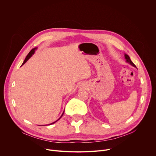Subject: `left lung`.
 <instances>
[{"label":"left lung","instance_id":"obj_1","mask_svg":"<svg viewBox=\"0 0 156 156\" xmlns=\"http://www.w3.org/2000/svg\"><path fill=\"white\" fill-rule=\"evenodd\" d=\"M125 58L126 59V62H128V63H129L130 65H131L132 66H135V67H136L135 65L131 62V60L130 58H129V57L128 55L125 54Z\"/></svg>","mask_w":156,"mask_h":156}]
</instances>
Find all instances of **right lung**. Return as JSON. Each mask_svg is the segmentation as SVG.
Returning a JSON list of instances; mask_svg holds the SVG:
<instances>
[{"mask_svg": "<svg viewBox=\"0 0 156 156\" xmlns=\"http://www.w3.org/2000/svg\"><path fill=\"white\" fill-rule=\"evenodd\" d=\"M36 49H37V48H33V49H32L31 50V51L29 52V54H28V55H27V57L25 58V61L23 62V64H22V65H23V64H25V63L27 62V60H28V59H29V58H30V57L32 56V55H33V54L34 53V51H35V50H36ZM63 114V113L62 114V116L60 117V118L62 117ZM59 119H58V120H59ZM57 121H55V122H53V123H51V124H49V125H52V124H53V123H55Z\"/></svg>", "mask_w": 156, "mask_h": 156, "instance_id": "obj_1", "label": "right lung"}]
</instances>
